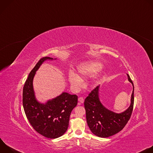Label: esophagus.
Wrapping results in <instances>:
<instances>
[{"mask_svg": "<svg viewBox=\"0 0 153 153\" xmlns=\"http://www.w3.org/2000/svg\"><path fill=\"white\" fill-rule=\"evenodd\" d=\"M78 101H79V104L80 105V103H83V102H84V99H83V98L82 97H79V99H78Z\"/></svg>", "mask_w": 153, "mask_h": 153, "instance_id": "esophagus-1", "label": "esophagus"}]
</instances>
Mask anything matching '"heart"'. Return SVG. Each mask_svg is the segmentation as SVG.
Here are the masks:
<instances>
[{"mask_svg":"<svg viewBox=\"0 0 153 153\" xmlns=\"http://www.w3.org/2000/svg\"><path fill=\"white\" fill-rule=\"evenodd\" d=\"M103 67V65L98 62H93L87 65L80 67L78 69L79 76L74 73L68 74V80L71 88L74 90H79L82 84V77L89 76L97 73Z\"/></svg>","mask_w":153,"mask_h":153,"instance_id":"obj_1","label":"heart"}]
</instances>
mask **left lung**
Returning a JSON list of instances; mask_svg holds the SVG:
<instances>
[{"label": "left lung", "instance_id": "obj_1", "mask_svg": "<svg viewBox=\"0 0 153 153\" xmlns=\"http://www.w3.org/2000/svg\"><path fill=\"white\" fill-rule=\"evenodd\" d=\"M128 80L132 83L133 90L131 104L126 111L116 113L108 110L100 102L99 98V85L97 86L86 97L84 102L86 119L91 132L100 137L113 136L125 127L131 116L134 106V85L129 76Z\"/></svg>", "mask_w": 153, "mask_h": 153}]
</instances>
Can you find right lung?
Wrapping results in <instances>:
<instances>
[{
  "mask_svg": "<svg viewBox=\"0 0 153 153\" xmlns=\"http://www.w3.org/2000/svg\"><path fill=\"white\" fill-rule=\"evenodd\" d=\"M46 60L53 59L42 57L28 75L23 89V106L29 122L38 133L47 138L56 139L67 131L70 116L77 104L78 97L65 92L45 104L36 100L33 81L36 71Z\"/></svg>",
  "mask_w": 153,
  "mask_h": 153,
  "instance_id": "right-lung-1",
  "label": "right lung"
}]
</instances>
